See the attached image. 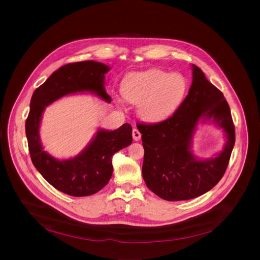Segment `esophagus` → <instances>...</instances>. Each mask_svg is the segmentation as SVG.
<instances>
[{
  "instance_id": "obj_1",
  "label": "esophagus",
  "mask_w": 260,
  "mask_h": 260,
  "mask_svg": "<svg viewBox=\"0 0 260 260\" xmlns=\"http://www.w3.org/2000/svg\"><path fill=\"white\" fill-rule=\"evenodd\" d=\"M133 138L135 141H139L141 139V133L137 128L133 129Z\"/></svg>"
}]
</instances>
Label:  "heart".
<instances>
[{
	"mask_svg": "<svg viewBox=\"0 0 260 260\" xmlns=\"http://www.w3.org/2000/svg\"><path fill=\"white\" fill-rule=\"evenodd\" d=\"M187 86L186 78L180 73L148 70L126 75L121 82V93L127 102L138 104V114L143 120L156 123L176 112ZM117 104L121 102L117 100Z\"/></svg>",
	"mask_w": 260,
	"mask_h": 260,
	"instance_id": "b5f03b06",
	"label": "heart"
}]
</instances>
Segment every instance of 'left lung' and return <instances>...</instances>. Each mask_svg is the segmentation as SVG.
<instances>
[{
	"label": "left lung",
	"mask_w": 260,
	"mask_h": 260,
	"mask_svg": "<svg viewBox=\"0 0 260 260\" xmlns=\"http://www.w3.org/2000/svg\"><path fill=\"white\" fill-rule=\"evenodd\" d=\"M187 96L170 118L139 123L144 147L142 174L147 187L166 201L198 198L220 181L228 168L236 135L230 106L218 88L192 64ZM212 122L225 133L224 149L211 159H198L191 150L200 123Z\"/></svg>",
	"instance_id": "obj_1"
}]
</instances>
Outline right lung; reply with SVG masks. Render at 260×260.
Returning <instances> with one entry per match:
<instances>
[{"mask_svg": "<svg viewBox=\"0 0 260 260\" xmlns=\"http://www.w3.org/2000/svg\"><path fill=\"white\" fill-rule=\"evenodd\" d=\"M110 69L94 60L68 63L37 88L30 100L25 135L31 161L54 188L72 197L91 196L106 186L113 173L112 156L133 142L132 125L124 123L114 131L99 128L78 155L59 160L45 151L42 146V115L45 108L53 102L78 92H89L111 103L105 89V74Z\"/></svg>", "mask_w": 260, "mask_h": 260, "instance_id": "right-lung-1", "label": "right lung"}]
</instances>
